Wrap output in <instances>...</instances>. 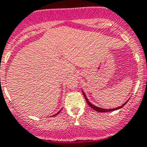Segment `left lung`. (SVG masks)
Wrapping results in <instances>:
<instances>
[{"mask_svg":"<svg viewBox=\"0 0 147 147\" xmlns=\"http://www.w3.org/2000/svg\"><path fill=\"white\" fill-rule=\"evenodd\" d=\"M82 91L83 96H84V97H85V100H86V102H87V103H88V105H89L90 107H91L92 109H93V110H96L97 112H99V113L110 112V111H114V110H119V109H121V108H122V107H124V105H125L127 103V102H128V100H127V102H126L124 104H123V105H122L121 106H120V107H115V108H111V109H105V108H102V107H97V106H96V105H93V104H92L91 102H89V100H88V98H87L86 95H85V93H84V91H83V90H82Z\"/></svg>","mask_w":147,"mask_h":147,"instance_id":"left-lung-1","label":"left lung"}]
</instances>
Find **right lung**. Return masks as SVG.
Here are the masks:
<instances>
[{
  "label": "right lung",
  "mask_w": 147,
  "mask_h": 147,
  "mask_svg": "<svg viewBox=\"0 0 147 147\" xmlns=\"http://www.w3.org/2000/svg\"><path fill=\"white\" fill-rule=\"evenodd\" d=\"M60 111H61V110H59V112H58V113H56V114H55V115H54V116H55V115H57V114H58V113H60Z\"/></svg>",
  "instance_id": "right-lung-1"
}]
</instances>
